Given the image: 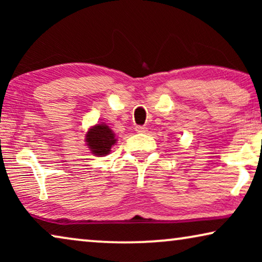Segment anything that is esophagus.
<instances>
[{
	"label": "esophagus",
	"instance_id": "1",
	"mask_svg": "<svg viewBox=\"0 0 262 262\" xmlns=\"http://www.w3.org/2000/svg\"><path fill=\"white\" fill-rule=\"evenodd\" d=\"M135 130L138 132V134H145L146 131H148V127L145 126H136Z\"/></svg>",
	"mask_w": 262,
	"mask_h": 262
}]
</instances>
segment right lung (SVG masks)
<instances>
[{"instance_id": "obj_1", "label": "right lung", "mask_w": 262, "mask_h": 262, "mask_svg": "<svg viewBox=\"0 0 262 262\" xmlns=\"http://www.w3.org/2000/svg\"><path fill=\"white\" fill-rule=\"evenodd\" d=\"M116 136L112 130L103 124H98L87 132V138L85 142L88 143L89 149L92 154L96 156H105L110 154L111 148L116 143Z\"/></svg>"}]
</instances>
